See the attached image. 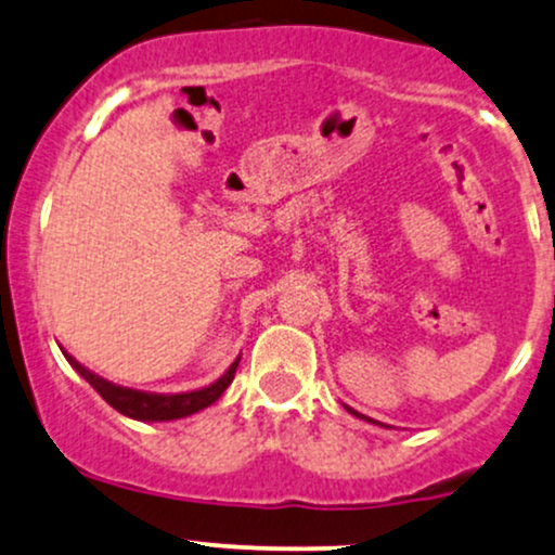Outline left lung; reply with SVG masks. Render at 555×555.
<instances>
[{"label": "left lung", "instance_id": "8db88e82", "mask_svg": "<svg viewBox=\"0 0 555 555\" xmlns=\"http://www.w3.org/2000/svg\"><path fill=\"white\" fill-rule=\"evenodd\" d=\"M346 411L353 413V416H357V418H364V422H370V424H377V422H372L370 416H364V413H357V411H353V409H349V405H346Z\"/></svg>", "mask_w": 555, "mask_h": 555}]
</instances>
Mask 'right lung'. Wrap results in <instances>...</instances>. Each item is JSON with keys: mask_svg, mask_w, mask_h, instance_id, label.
Segmentation results:
<instances>
[{"mask_svg": "<svg viewBox=\"0 0 555 555\" xmlns=\"http://www.w3.org/2000/svg\"><path fill=\"white\" fill-rule=\"evenodd\" d=\"M64 351V349H62ZM66 362H69L75 370L79 372V377H85L95 390L100 392V398L105 403L113 405L118 413L124 416L137 418V422H172V418H185L191 413L204 411L206 405H211L214 400L222 398V392L230 387L232 379H235L240 357L230 364V370L224 372L217 383L202 387V390H191V392H172V396H165V392H144V390H133V387H124V385H113L108 379H103L95 372H90L87 366L77 362L75 357L64 351Z\"/></svg>", "mask_w": 555, "mask_h": 555, "instance_id": "1", "label": "right lung"}]
</instances>
